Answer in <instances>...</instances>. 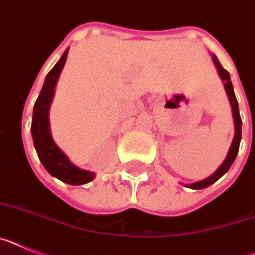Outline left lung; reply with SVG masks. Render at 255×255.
I'll return each mask as SVG.
<instances>
[{"label":"left lung","instance_id":"obj_1","mask_svg":"<svg viewBox=\"0 0 255 255\" xmlns=\"http://www.w3.org/2000/svg\"><path fill=\"white\" fill-rule=\"evenodd\" d=\"M213 57V61L216 64L217 69H218V73H220V77L223 82H225V88H226V92L229 95V99H230V103H231L232 106V114H234V122H235V136H234V141L231 143V147L229 150V154L226 156L225 161H223L221 167L214 172L213 174L208 178L203 181H199V182H194L191 185H186L187 187L190 189H194V190H200V189H205L208 186H210L212 183H214L216 181H218L223 174L230 169V167L232 165L234 160L236 159V155H238L239 151V147H240V141H241V118H240V112H239V104L238 100H236V96H235V92H234V86H232V82L231 78H230V73L227 72L226 69H223V66L221 65L218 59L216 56H212Z\"/></svg>","mask_w":255,"mask_h":255}]
</instances>
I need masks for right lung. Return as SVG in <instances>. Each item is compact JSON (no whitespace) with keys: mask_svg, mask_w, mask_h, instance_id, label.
I'll return each instance as SVG.
<instances>
[{"mask_svg":"<svg viewBox=\"0 0 255 255\" xmlns=\"http://www.w3.org/2000/svg\"><path fill=\"white\" fill-rule=\"evenodd\" d=\"M66 56H68V50L64 52L56 65L46 75L43 87L33 108L30 130H32L35 151L48 173L69 185H83L94 180L95 173L75 167L68 159V156L59 149V146L54 142L51 137L50 122H48V110H50L51 101L55 94V86L63 70Z\"/></svg>","mask_w":255,"mask_h":255,"instance_id":"right-lung-1","label":"right lung"}]
</instances>
